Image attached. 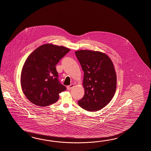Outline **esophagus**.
Segmentation results:
<instances>
[{
	"label": "esophagus",
	"instance_id": "obj_1",
	"mask_svg": "<svg viewBox=\"0 0 151 151\" xmlns=\"http://www.w3.org/2000/svg\"><path fill=\"white\" fill-rule=\"evenodd\" d=\"M74 84H71V85L68 86L67 87V89H68V90H70L71 89H72L74 87Z\"/></svg>",
	"mask_w": 151,
	"mask_h": 151
}]
</instances>
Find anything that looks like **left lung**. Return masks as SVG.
I'll return each instance as SVG.
<instances>
[{
	"label": "left lung",
	"instance_id": "left-lung-1",
	"mask_svg": "<svg viewBox=\"0 0 151 151\" xmlns=\"http://www.w3.org/2000/svg\"><path fill=\"white\" fill-rule=\"evenodd\" d=\"M75 55L84 71L85 95L78 104L86 110H100L110 102L116 92L117 76L113 63L101 52L82 50Z\"/></svg>",
	"mask_w": 151,
	"mask_h": 151
}]
</instances>
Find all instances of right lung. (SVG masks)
<instances>
[{"label": "right lung", "mask_w": 151, "mask_h": 151, "mask_svg": "<svg viewBox=\"0 0 151 151\" xmlns=\"http://www.w3.org/2000/svg\"><path fill=\"white\" fill-rule=\"evenodd\" d=\"M70 49L51 44L35 49L24 63L21 75L22 91L31 103L47 106L59 99V94L66 90L58 79L55 65Z\"/></svg>", "instance_id": "obj_1"}]
</instances>
